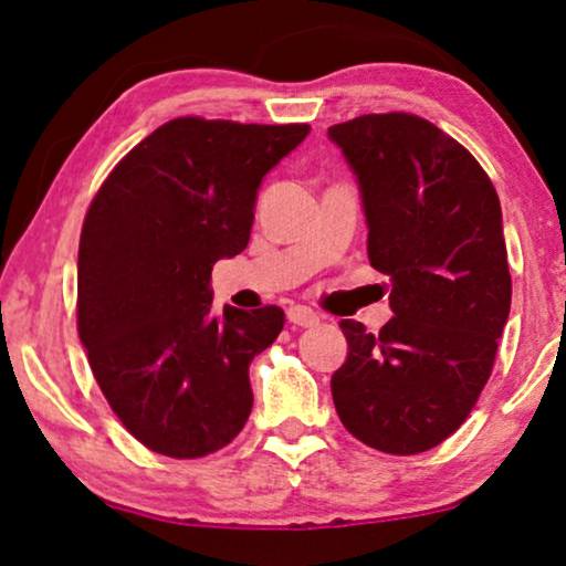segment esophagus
Segmentation results:
<instances>
[{"label":"esophagus","mask_w":566,"mask_h":566,"mask_svg":"<svg viewBox=\"0 0 566 566\" xmlns=\"http://www.w3.org/2000/svg\"><path fill=\"white\" fill-rule=\"evenodd\" d=\"M289 322L296 324V327H314V324H319V314L312 312V308H306V306H291Z\"/></svg>","instance_id":"1"}]
</instances>
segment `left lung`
<instances>
[{
  "instance_id": "8db88e82",
  "label": "left lung",
  "mask_w": 566,
  "mask_h": 566,
  "mask_svg": "<svg viewBox=\"0 0 566 566\" xmlns=\"http://www.w3.org/2000/svg\"><path fill=\"white\" fill-rule=\"evenodd\" d=\"M327 134L358 177L368 260L389 275L394 312L378 335L339 322L347 358L332 399L376 451H430L476 405L507 324L500 198L479 161L420 115H360Z\"/></svg>"
}]
</instances>
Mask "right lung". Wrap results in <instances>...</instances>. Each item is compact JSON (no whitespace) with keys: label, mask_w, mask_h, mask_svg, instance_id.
I'll list each match as a JSON object with an SVG mask.
<instances>
[{"label":"right lung","mask_w":566,"mask_h":566,"mask_svg":"<svg viewBox=\"0 0 566 566\" xmlns=\"http://www.w3.org/2000/svg\"><path fill=\"white\" fill-rule=\"evenodd\" d=\"M308 130L175 118L118 161L84 216L76 329L107 405L154 453L219 451L252 412L250 363L285 314H216L211 270L250 242L262 177Z\"/></svg>","instance_id":"1"}]
</instances>
